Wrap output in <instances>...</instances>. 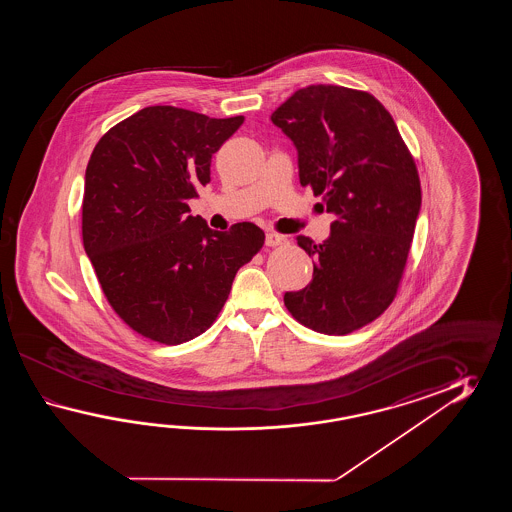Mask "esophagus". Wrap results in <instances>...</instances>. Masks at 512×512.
I'll list each match as a JSON object with an SVG mask.
<instances>
[{
    "label": "esophagus",
    "mask_w": 512,
    "mask_h": 512,
    "mask_svg": "<svg viewBox=\"0 0 512 512\" xmlns=\"http://www.w3.org/2000/svg\"><path fill=\"white\" fill-rule=\"evenodd\" d=\"M285 236H280V234H274V232H269L267 236H265V245L267 247H278V245H282L285 243Z\"/></svg>",
    "instance_id": "1"
}]
</instances>
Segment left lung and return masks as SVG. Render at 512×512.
<instances>
[{"label":"left lung","mask_w":512,"mask_h":512,"mask_svg":"<svg viewBox=\"0 0 512 512\" xmlns=\"http://www.w3.org/2000/svg\"><path fill=\"white\" fill-rule=\"evenodd\" d=\"M271 120L298 150L300 185L337 216L324 243L296 238L315 258L313 280L283 302L302 326L348 335L381 316L399 289L421 208L414 157L388 109L359 89H298Z\"/></svg>","instance_id":"1"}]
</instances>
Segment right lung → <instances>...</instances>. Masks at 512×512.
I'll return each mask as SVG.
<instances>
[{"instance_id": "add662e5", "label": "right lung", "mask_w": 512, "mask_h": 512, "mask_svg": "<svg viewBox=\"0 0 512 512\" xmlns=\"http://www.w3.org/2000/svg\"><path fill=\"white\" fill-rule=\"evenodd\" d=\"M245 117L150 106L102 135L86 168L82 240L126 326L175 346L205 333L236 272L260 252L254 223L212 230L188 201L210 183L212 153Z\"/></svg>"}]
</instances>
